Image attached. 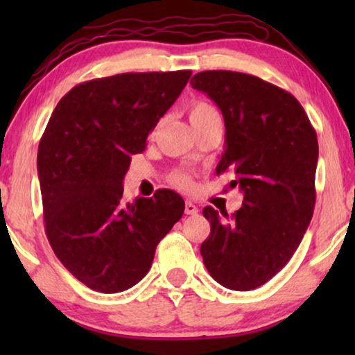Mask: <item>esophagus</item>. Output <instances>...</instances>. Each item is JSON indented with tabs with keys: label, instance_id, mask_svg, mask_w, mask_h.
<instances>
[{
	"label": "esophagus",
	"instance_id": "obj_1",
	"mask_svg": "<svg viewBox=\"0 0 355 355\" xmlns=\"http://www.w3.org/2000/svg\"><path fill=\"white\" fill-rule=\"evenodd\" d=\"M184 211H186V215H197L198 213V207L196 205V203L192 202H186V208H184Z\"/></svg>",
	"mask_w": 355,
	"mask_h": 355
}]
</instances>
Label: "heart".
Listing matches in <instances>:
<instances>
[{"mask_svg": "<svg viewBox=\"0 0 355 355\" xmlns=\"http://www.w3.org/2000/svg\"><path fill=\"white\" fill-rule=\"evenodd\" d=\"M215 114H218V111L210 103H207V101H193L191 108H189V118H191L192 125L202 124L203 121ZM168 179L173 186L182 189V191H191L193 186L192 176L187 171H184V169H174V171L169 173Z\"/></svg>", "mask_w": 355, "mask_h": 355, "instance_id": "heart-1", "label": "heart"}]
</instances>
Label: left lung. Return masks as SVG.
I'll return each mask as SVG.
<instances>
[{
  "mask_svg": "<svg viewBox=\"0 0 355 355\" xmlns=\"http://www.w3.org/2000/svg\"><path fill=\"white\" fill-rule=\"evenodd\" d=\"M191 84L225 118L226 148L216 174H234L230 187L244 193L231 216L203 208L211 227L200 247L203 263L227 289H255L288 263L312 220L317 132L295 96L260 77L203 71Z\"/></svg>",
  "mask_w": 355,
  "mask_h": 355,
  "instance_id": "obj_1",
  "label": "left lung"
}]
</instances>
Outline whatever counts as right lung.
I'll use <instances>...</instances> for the list:
<instances>
[{
  "mask_svg": "<svg viewBox=\"0 0 355 355\" xmlns=\"http://www.w3.org/2000/svg\"><path fill=\"white\" fill-rule=\"evenodd\" d=\"M191 74L125 72L82 82L48 121L37 155L45 232L87 288L113 294L137 284L158 242L181 220L179 193L158 189L128 203L123 179Z\"/></svg>",
  "mask_w": 355,
  "mask_h": 355,
  "instance_id": "1",
  "label": "right lung"
}]
</instances>
